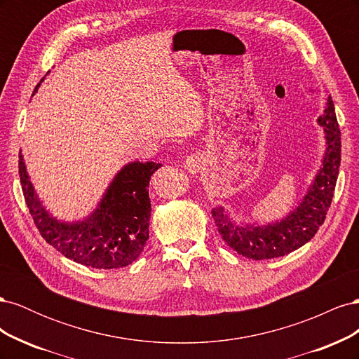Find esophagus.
<instances>
[{
	"instance_id": "esophagus-1",
	"label": "esophagus",
	"mask_w": 359,
	"mask_h": 359,
	"mask_svg": "<svg viewBox=\"0 0 359 359\" xmlns=\"http://www.w3.org/2000/svg\"><path fill=\"white\" fill-rule=\"evenodd\" d=\"M184 168H186V170L189 173H191V175H196V173L201 170L202 168V160L198 154H191L186 158V161H184Z\"/></svg>"
}]
</instances>
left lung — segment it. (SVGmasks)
I'll list each match as a JSON object with an SVG mask.
<instances>
[{
  "mask_svg": "<svg viewBox=\"0 0 359 359\" xmlns=\"http://www.w3.org/2000/svg\"><path fill=\"white\" fill-rule=\"evenodd\" d=\"M318 124L323 127L325 137L322 165L313 177L307 193L289 214L265 224L236 223L229 210H224L222 205L212 208L217 231L238 255L253 260L286 256L307 244L323 224L334 196L341 160V133L331 97H328L323 114L318 118Z\"/></svg>",
  "mask_w": 359,
  "mask_h": 359,
  "instance_id": "left-lung-1",
  "label": "left lung"
}]
</instances>
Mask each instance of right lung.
<instances>
[{"instance_id":"right-lung-1","label":"right lung","mask_w":359,"mask_h":359,"mask_svg":"<svg viewBox=\"0 0 359 359\" xmlns=\"http://www.w3.org/2000/svg\"><path fill=\"white\" fill-rule=\"evenodd\" d=\"M160 166L154 161L127 163L116 172L90 215L66 222L53 217L41 203L24 156L19 153L20 186L40 235L67 259L97 269L127 266L142 253L149 238V180Z\"/></svg>"}]
</instances>
